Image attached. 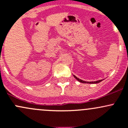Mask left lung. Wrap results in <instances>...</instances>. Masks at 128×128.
<instances>
[{
    "mask_svg": "<svg viewBox=\"0 0 128 128\" xmlns=\"http://www.w3.org/2000/svg\"><path fill=\"white\" fill-rule=\"evenodd\" d=\"M74 77H75V78H76V79L78 81V82H81V83H88V84H97V83H99V82H102V80H98V81H95V82H86V81H84V80H82L79 79L78 78H77V77H76L75 76H74Z\"/></svg>",
    "mask_w": 128,
    "mask_h": 128,
    "instance_id": "left-lung-1",
    "label": "left lung"
}]
</instances>
